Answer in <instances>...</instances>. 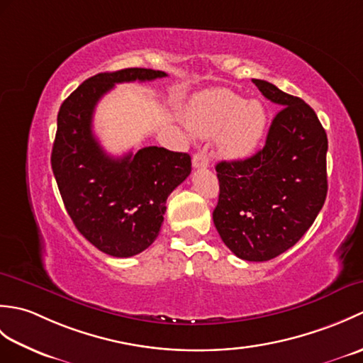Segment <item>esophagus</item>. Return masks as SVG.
<instances>
[{"label":"esophagus","instance_id":"esophagus-1","mask_svg":"<svg viewBox=\"0 0 363 363\" xmlns=\"http://www.w3.org/2000/svg\"><path fill=\"white\" fill-rule=\"evenodd\" d=\"M191 164H194V168H207V167H209V157H207L206 151L195 152L194 159H191Z\"/></svg>","mask_w":363,"mask_h":363}]
</instances>
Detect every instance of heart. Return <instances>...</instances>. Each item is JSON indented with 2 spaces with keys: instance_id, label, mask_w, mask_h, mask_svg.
Masks as SVG:
<instances>
[{
  "instance_id": "obj_1",
  "label": "heart",
  "mask_w": 363,
  "mask_h": 363,
  "mask_svg": "<svg viewBox=\"0 0 363 363\" xmlns=\"http://www.w3.org/2000/svg\"><path fill=\"white\" fill-rule=\"evenodd\" d=\"M186 123L198 137L218 135V146L228 159H245L259 146L267 126L260 103L248 101L233 91L209 90L191 98Z\"/></svg>"
}]
</instances>
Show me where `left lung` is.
I'll use <instances>...</instances> for the list:
<instances>
[{"instance_id": "8db88e82", "label": "left lung", "mask_w": 363, "mask_h": 363, "mask_svg": "<svg viewBox=\"0 0 363 363\" xmlns=\"http://www.w3.org/2000/svg\"><path fill=\"white\" fill-rule=\"evenodd\" d=\"M282 109L265 146L245 160L217 164L213 225L237 257L265 262L291 248L312 226L328 194V135L312 107L273 84L252 79Z\"/></svg>"}]
</instances>
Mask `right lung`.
Listing matches in <instances>:
<instances>
[{"label":"right lung","instance_id":"right-lung-1","mask_svg":"<svg viewBox=\"0 0 363 363\" xmlns=\"http://www.w3.org/2000/svg\"><path fill=\"white\" fill-rule=\"evenodd\" d=\"M151 68H125L84 81L62 103L51 167L65 209L87 240L113 257H130L156 240L167 198L187 179L191 159L146 146L121 157L106 154L91 130L99 99L120 82L165 78Z\"/></svg>","mask_w":363,"mask_h":363}]
</instances>
